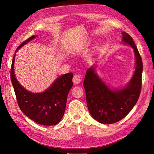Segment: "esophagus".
Segmentation results:
<instances>
[{
  "label": "esophagus",
  "instance_id": "obj_1",
  "mask_svg": "<svg viewBox=\"0 0 154 154\" xmlns=\"http://www.w3.org/2000/svg\"><path fill=\"white\" fill-rule=\"evenodd\" d=\"M81 77H80L79 75H75L74 76H73V78H72V82L73 83H74L75 85H78L79 84L80 82H81Z\"/></svg>",
  "mask_w": 154,
  "mask_h": 154
}]
</instances>
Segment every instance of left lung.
Returning a JSON list of instances; mask_svg holds the SVG:
<instances>
[{
	"label": "left lung",
	"instance_id": "1",
	"mask_svg": "<svg viewBox=\"0 0 154 154\" xmlns=\"http://www.w3.org/2000/svg\"><path fill=\"white\" fill-rule=\"evenodd\" d=\"M122 42L134 49L135 71L129 82L122 88L111 89L96 72L92 66L86 71L83 86L87 106L94 119L100 123L111 124L127 116L137 103L142 86L143 64L132 38L122 32Z\"/></svg>",
	"mask_w": 154,
	"mask_h": 154
}]
</instances>
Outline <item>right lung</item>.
I'll return each instance as SVG.
<instances>
[{
    "mask_svg": "<svg viewBox=\"0 0 154 154\" xmlns=\"http://www.w3.org/2000/svg\"><path fill=\"white\" fill-rule=\"evenodd\" d=\"M37 37L32 35L20 44L14 54L11 71V78L18 105L24 114L38 124L55 125L63 117L68 93L73 85L72 72L57 78L47 90L41 93H32L26 90L16 79L14 61L17 51Z\"/></svg>",
    "mask_w": 154,
    "mask_h": 154,
    "instance_id": "1",
    "label": "right lung"
}]
</instances>
